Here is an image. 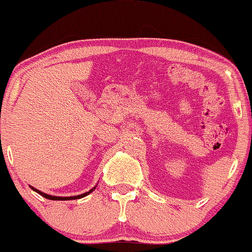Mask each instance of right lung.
<instances>
[{"label": "right lung", "mask_w": 252, "mask_h": 252, "mask_svg": "<svg viewBox=\"0 0 252 252\" xmlns=\"http://www.w3.org/2000/svg\"><path fill=\"white\" fill-rule=\"evenodd\" d=\"M31 188H32V187H31ZM95 188V187H94ZM94 188L93 189H91L90 191H87V193H84V194H81V195H76V196H66V198H62V196H52V195H48V194H45V193H42V191H40V190H37V189H35V188H32V190H35V191H37L38 194H40V195H42L43 198H46V199H49V200H74V199H80V198H84V196H86V195H88V194L91 193V191L92 190H94Z\"/></svg>", "instance_id": "obj_1"}]
</instances>
